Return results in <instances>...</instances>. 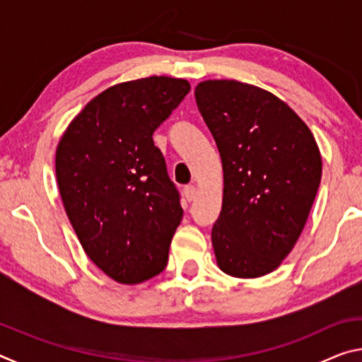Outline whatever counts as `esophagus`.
I'll use <instances>...</instances> for the list:
<instances>
[{
  "label": "esophagus",
  "mask_w": 362,
  "mask_h": 362,
  "mask_svg": "<svg viewBox=\"0 0 362 362\" xmlns=\"http://www.w3.org/2000/svg\"><path fill=\"white\" fill-rule=\"evenodd\" d=\"M183 196H185L187 201H193L194 196H196V187L187 185L185 188H183Z\"/></svg>",
  "instance_id": "34e87169"
}]
</instances>
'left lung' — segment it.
Masks as SVG:
<instances>
[{
  "mask_svg": "<svg viewBox=\"0 0 362 362\" xmlns=\"http://www.w3.org/2000/svg\"><path fill=\"white\" fill-rule=\"evenodd\" d=\"M196 105L222 158V212L212 226L217 265L235 278L276 269L298 241L322 174L310 127L268 90L207 79Z\"/></svg>",
  "mask_w": 362,
  "mask_h": 362,
  "instance_id": "1",
  "label": "left lung"
}]
</instances>
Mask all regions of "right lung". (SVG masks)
<instances>
[{
  "instance_id": "obj_1",
  "label": "right lung",
  "mask_w": 362,
  "mask_h": 362,
  "mask_svg": "<svg viewBox=\"0 0 362 362\" xmlns=\"http://www.w3.org/2000/svg\"><path fill=\"white\" fill-rule=\"evenodd\" d=\"M189 93L150 76L95 95L60 137L56 175L66 216L94 265L121 284L156 276L183 209L153 132Z\"/></svg>"
}]
</instances>
